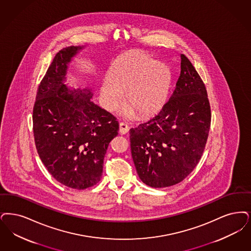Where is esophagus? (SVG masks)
Wrapping results in <instances>:
<instances>
[{
  "label": "esophagus",
  "mask_w": 251,
  "mask_h": 251,
  "mask_svg": "<svg viewBox=\"0 0 251 251\" xmlns=\"http://www.w3.org/2000/svg\"><path fill=\"white\" fill-rule=\"evenodd\" d=\"M129 130H130V127L127 123H124V122L120 123V132L121 134H126Z\"/></svg>",
  "instance_id": "34e87169"
}]
</instances>
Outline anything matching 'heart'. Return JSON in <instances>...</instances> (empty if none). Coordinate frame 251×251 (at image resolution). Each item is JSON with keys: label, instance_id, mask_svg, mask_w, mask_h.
Listing matches in <instances>:
<instances>
[{"label": "heart", "instance_id": "1", "mask_svg": "<svg viewBox=\"0 0 251 251\" xmlns=\"http://www.w3.org/2000/svg\"><path fill=\"white\" fill-rule=\"evenodd\" d=\"M171 83L169 68L146 54H132L116 60L100 87L101 105L115 110L124 99L130 103L124 110L126 116L134 110L149 116L161 109L167 100Z\"/></svg>", "mask_w": 251, "mask_h": 251}]
</instances>
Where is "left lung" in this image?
I'll return each instance as SVG.
<instances>
[{
  "mask_svg": "<svg viewBox=\"0 0 251 251\" xmlns=\"http://www.w3.org/2000/svg\"><path fill=\"white\" fill-rule=\"evenodd\" d=\"M180 75L161 110L130 130V151L146 185L165 188L184 180L198 164L211 124L204 83L190 60L180 54Z\"/></svg>",
  "mask_w": 251,
  "mask_h": 251,
  "instance_id": "8db88e82",
  "label": "left lung"
}]
</instances>
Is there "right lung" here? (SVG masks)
Segmentation results:
<instances>
[{
  "label": "right lung",
  "mask_w": 251,
  "mask_h": 251,
  "mask_svg": "<svg viewBox=\"0 0 251 251\" xmlns=\"http://www.w3.org/2000/svg\"><path fill=\"white\" fill-rule=\"evenodd\" d=\"M81 47L59 51L41 80L32 111L35 147L51 176L64 186L85 190L100 181L103 158L118 135L116 117L90 99L87 90L63 84L67 65Z\"/></svg>",
  "instance_id": "right-lung-1"
}]
</instances>
